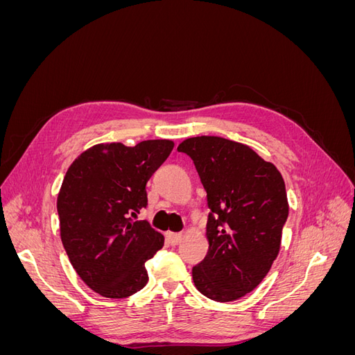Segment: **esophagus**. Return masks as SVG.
<instances>
[{
	"label": "esophagus",
	"mask_w": 355,
	"mask_h": 355,
	"mask_svg": "<svg viewBox=\"0 0 355 355\" xmlns=\"http://www.w3.org/2000/svg\"><path fill=\"white\" fill-rule=\"evenodd\" d=\"M182 237H184V235H182L180 232H167V234H166V239H167V241H168L171 245L179 244V243L182 241Z\"/></svg>",
	"instance_id": "1"
}]
</instances>
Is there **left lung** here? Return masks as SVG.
I'll list each match as a JSON object with an SVG mask.
<instances>
[{
  "instance_id": "8db88e82",
  "label": "left lung",
  "mask_w": 355,
  "mask_h": 355,
  "mask_svg": "<svg viewBox=\"0 0 355 355\" xmlns=\"http://www.w3.org/2000/svg\"><path fill=\"white\" fill-rule=\"evenodd\" d=\"M194 161L207 192L209 252L192 268L198 292L231 302L259 286L280 252L288 216L286 185L272 163L250 146L218 136L178 146Z\"/></svg>"
}]
</instances>
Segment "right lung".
<instances>
[{"label": "right lung", "mask_w": 355, "mask_h": 355, "mask_svg": "<svg viewBox=\"0 0 355 355\" xmlns=\"http://www.w3.org/2000/svg\"><path fill=\"white\" fill-rule=\"evenodd\" d=\"M175 144H101L69 166L58 196L60 239L73 270L96 293L121 299L148 283L145 262L164 245L146 220V182Z\"/></svg>", "instance_id": "1"}]
</instances>
